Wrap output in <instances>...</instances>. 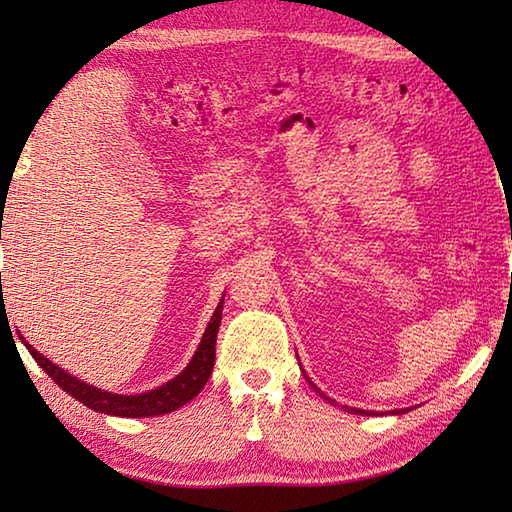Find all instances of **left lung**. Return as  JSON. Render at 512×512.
I'll return each instance as SVG.
<instances>
[{
    "label": "left lung",
    "instance_id": "obj_1",
    "mask_svg": "<svg viewBox=\"0 0 512 512\" xmlns=\"http://www.w3.org/2000/svg\"><path fill=\"white\" fill-rule=\"evenodd\" d=\"M302 368V366H300ZM302 375H305V370H302ZM305 379L309 381V386L311 388H314V391L320 395V397H323V400L327 402V404H336L334 400H332V397H327L323 391H320V388L314 384V381H311L307 375H305ZM343 411H348V413H354V415H375V413H372V411H363V409H354V406H343ZM406 411H409V409H395V411H391V413H395V415H402V413H406Z\"/></svg>",
    "mask_w": 512,
    "mask_h": 512
}]
</instances>
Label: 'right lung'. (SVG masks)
<instances>
[{"label": "right lung", "mask_w": 512, "mask_h": 512, "mask_svg": "<svg viewBox=\"0 0 512 512\" xmlns=\"http://www.w3.org/2000/svg\"><path fill=\"white\" fill-rule=\"evenodd\" d=\"M223 298L219 300V305H216L210 323L205 327L203 339L198 343L194 357L187 363L185 370L173 379H169L167 384L153 388V391L137 393V395L108 393L92 384H85L83 379L69 375L67 370L58 368L54 361L42 357L31 343L24 341V336H20V339L24 345H27V350L31 352V357L36 359L38 366L45 370L67 395H72L74 400H79L81 404L88 406V409L106 413V415H117V418H155V415L171 413L180 409V406H185L189 400H194V397L203 391L207 379H210L214 359H216V334H219V325H221Z\"/></svg>", "instance_id": "obj_1"}]
</instances>
